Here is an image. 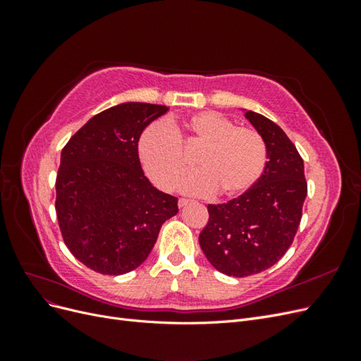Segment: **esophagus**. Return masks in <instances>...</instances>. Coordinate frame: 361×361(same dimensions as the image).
I'll use <instances>...</instances> for the list:
<instances>
[{
	"label": "esophagus",
	"instance_id": "1",
	"mask_svg": "<svg viewBox=\"0 0 361 361\" xmlns=\"http://www.w3.org/2000/svg\"><path fill=\"white\" fill-rule=\"evenodd\" d=\"M191 203V200H188V199H179V207H185V206H188Z\"/></svg>",
	"mask_w": 361,
	"mask_h": 361
}]
</instances>
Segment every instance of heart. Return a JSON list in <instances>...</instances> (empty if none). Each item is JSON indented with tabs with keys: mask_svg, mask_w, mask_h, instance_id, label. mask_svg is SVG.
I'll list each match as a JSON object with an SVG mask.
<instances>
[{
	"mask_svg": "<svg viewBox=\"0 0 361 361\" xmlns=\"http://www.w3.org/2000/svg\"><path fill=\"white\" fill-rule=\"evenodd\" d=\"M195 171L183 179L182 191L223 197L247 192L260 179L267 167V145L256 129L236 126L215 111L195 113L180 125H149L138 141V157L149 179L158 188H176L187 170L185 150L199 149Z\"/></svg>",
	"mask_w": 361,
	"mask_h": 361,
	"instance_id": "b5f03b06",
	"label": "heart"
}]
</instances>
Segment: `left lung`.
Returning a JSON list of instances; mask_svg holds the SVG:
<instances>
[{
	"instance_id": "1",
	"label": "left lung",
	"mask_w": 361,
	"mask_h": 361,
	"mask_svg": "<svg viewBox=\"0 0 361 361\" xmlns=\"http://www.w3.org/2000/svg\"><path fill=\"white\" fill-rule=\"evenodd\" d=\"M245 117L264 137L268 161L260 179L238 199L207 204L199 243L211 265L231 277L268 269L290 247L307 195L304 162L279 125L255 111Z\"/></svg>"
}]
</instances>
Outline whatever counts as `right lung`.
Listing matches in <instances>:
<instances>
[{"instance_id":"obj_1","label":"right lung","mask_w":361,"mask_h":361,"mask_svg":"<svg viewBox=\"0 0 361 361\" xmlns=\"http://www.w3.org/2000/svg\"><path fill=\"white\" fill-rule=\"evenodd\" d=\"M167 106L125 102L96 114L61 150L56 211L63 241L81 264L105 276L138 268L178 199L145 176L138 140Z\"/></svg>"}]
</instances>
